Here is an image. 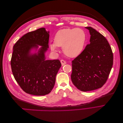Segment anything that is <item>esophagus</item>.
I'll return each mask as SVG.
<instances>
[{
	"mask_svg": "<svg viewBox=\"0 0 123 123\" xmlns=\"http://www.w3.org/2000/svg\"><path fill=\"white\" fill-rule=\"evenodd\" d=\"M61 64H62V66H63L64 65H65L66 64V61H65L64 60H61Z\"/></svg>",
	"mask_w": 123,
	"mask_h": 123,
	"instance_id": "obj_1",
	"label": "esophagus"
}]
</instances>
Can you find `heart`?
<instances>
[{
	"mask_svg": "<svg viewBox=\"0 0 123 123\" xmlns=\"http://www.w3.org/2000/svg\"><path fill=\"white\" fill-rule=\"evenodd\" d=\"M87 35L80 28L64 29L58 31L54 36V42L49 44L50 49L56 52L57 47H62L64 53L70 57L79 56L85 47Z\"/></svg>",
	"mask_w": 123,
	"mask_h": 123,
	"instance_id": "1",
	"label": "heart"
}]
</instances>
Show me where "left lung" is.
Masks as SVG:
<instances>
[{
	"label": "left lung",
	"mask_w": 123,
	"mask_h": 123,
	"mask_svg": "<svg viewBox=\"0 0 123 123\" xmlns=\"http://www.w3.org/2000/svg\"><path fill=\"white\" fill-rule=\"evenodd\" d=\"M91 35L85 49L72 62L71 77L74 85L86 92L101 88L108 78L113 61V53L106 38L90 27Z\"/></svg>",
	"instance_id": "8db88e82"
}]
</instances>
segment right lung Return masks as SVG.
Masks as SVG:
<instances>
[{
  "mask_svg": "<svg viewBox=\"0 0 123 123\" xmlns=\"http://www.w3.org/2000/svg\"><path fill=\"white\" fill-rule=\"evenodd\" d=\"M49 31L42 28L25 34L13 46L11 66L13 76L27 93L34 95L49 94L54 87L56 75L62 66L58 59L46 60L49 48ZM38 52L31 54L33 49Z\"/></svg>",
  "mask_w": 123,
  "mask_h": 123,
  "instance_id": "right-lung-1",
  "label": "right lung"
}]
</instances>
